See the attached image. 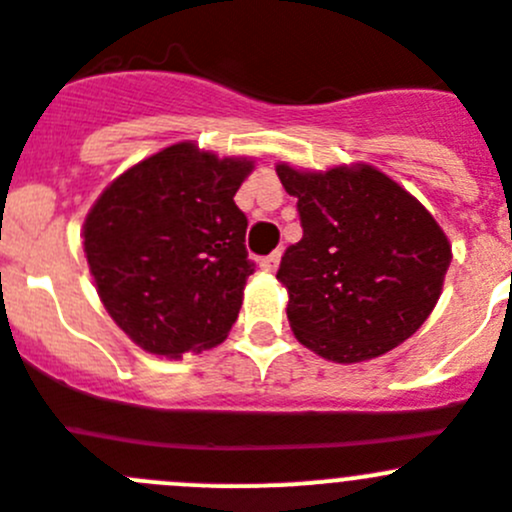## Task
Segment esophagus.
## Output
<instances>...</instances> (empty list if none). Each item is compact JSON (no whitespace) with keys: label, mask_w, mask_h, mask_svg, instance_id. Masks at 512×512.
Listing matches in <instances>:
<instances>
[{"label":"esophagus","mask_w":512,"mask_h":512,"mask_svg":"<svg viewBox=\"0 0 512 512\" xmlns=\"http://www.w3.org/2000/svg\"><path fill=\"white\" fill-rule=\"evenodd\" d=\"M279 261H281V253L279 251L269 253V256H264V259H261V269L269 271V274H274V271L279 269Z\"/></svg>","instance_id":"esophagus-1"}]
</instances>
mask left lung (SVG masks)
Segmentation results:
<instances>
[{"label": "left lung", "mask_w": 512, "mask_h": 512, "mask_svg": "<svg viewBox=\"0 0 512 512\" xmlns=\"http://www.w3.org/2000/svg\"><path fill=\"white\" fill-rule=\"evenodd\" d=\"M304 236L276 279L296 339L339 364L387 354L425 324L442 294L450 241L432 213L372 165L324 173L276 165Z\"/></svg>", "instance_id": "8db88e82"}]
</instances>
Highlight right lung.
<instances>
[{
	"mask_svg": "<svg viewBox=\"0 0 512 512\" xmlns=\"http://www.w3.org/2000/svg\"><path fill=\"white\" fill-rule=\"evenodd\" d=\"M251 170L186 140L125 170L90 208L82 246L97 294L140 349L178 359L228 337L253 274L233 201Z\"/></svg>",
	"mask_w": 512,
	"mask_h": 512,
	"instance_id": "1",
	"label": "right lung"
}]
</instances>
